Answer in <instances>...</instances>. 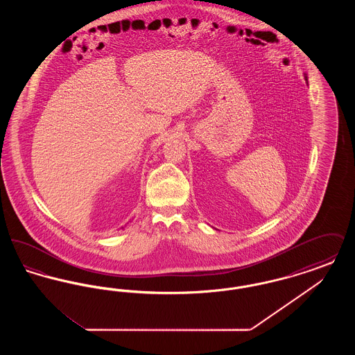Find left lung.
<instances>
[{
  "instance_id": "1",
  "label": "left lung",
  "mask_w": 355,
  "mask_h": 355,
  "mask_svg": "<svg viewBox=\"0 0 355 355\" xmlns=\"http://www.w3.org/2000/svg\"><path fill=\"white\" fill-rule=\"evenodd\" d=\"M304 81H306V84L309 85V80H307V74L304 73Z\"/></svg>"
}]
</instances>
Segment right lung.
Returning <instances> with one entry per match:
<instances>
[{"label":"right lung","instance_id":"obj_1","mask_svg":"<svg viewBox=\"0 0 355 355\" xmlns=\"http://www.w3.org/2000/svg\"><path fill=\"white\" fill-rule=\"evenodd\" d=\"M121 229H125V227H123V226H122V227H121Z\"/></svg>","mask_w":355,"mask_h":355}]
</instances>
